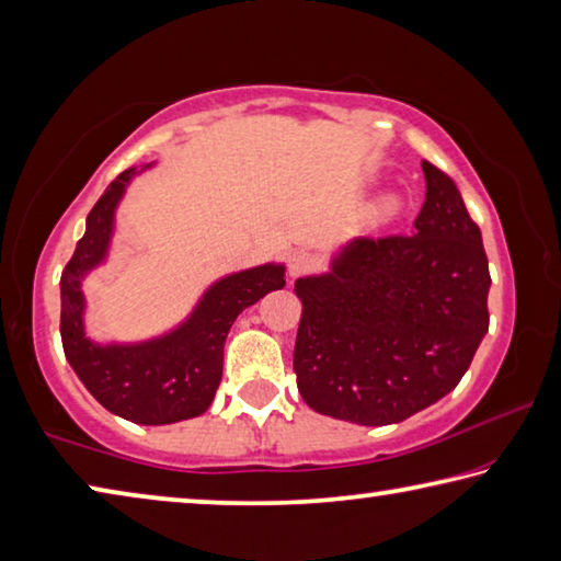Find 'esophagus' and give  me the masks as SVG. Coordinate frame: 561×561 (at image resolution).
Segmentation results:
<instances>
[{
    "label": "esophagus",
    "instance_id": "1",
    "mask_svg": "<svg viewBox=\"0 0 561 561\" xmlns=\"http://www.w3.org/2000/svg\"><path fill=\"white\" fill-rule=\"evenodd\" d=\"M317 270V257L314 254H309V252H294L291 257H289V277L291 279H297V277H301V274H309V272H314Z\"/></svg>",
    "mask_w": 561,
    "mask_h": 561
}]
</instances>
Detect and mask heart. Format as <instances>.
I'll list each match as a JSON object with an SVG mask.
<instances>
[{
	"instance_id": "obj_1",
	"label": "heart",
	"mask_w": 561,
	"mask_h": 561,
	"mask_svg": "<svg viewBox=\"0 0 561 561\" xmlns=\"http://www.w3.org/2000/svg\"><path fill=\"white\" fill-rule=\"evenodd\" d=\"M408 201L398 190H383L378 193L371 203L364 207V225L368 230H386V227L396 225L405 215Z\"/></svg>"
}]
</instances>
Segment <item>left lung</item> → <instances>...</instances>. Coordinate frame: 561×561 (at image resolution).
<instances>
[{"label":"left lung","instance_id":"8db88e82","mask_svg":"<svg viewBox=\"0 0 561 561\" xmlns=\"http://www.w3.org/2000/svg\"><path fill=\"white\" fill-rule=\"evenodd\" d=\"M411 234L348 240L294 282V371L304 403L358 425L401 423L448 396L490 327L480 227L455 180L423 160Z\"/></svg>","mask_w":561,"mask_h":561}]
</instances>
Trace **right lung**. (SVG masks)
<instances>
[{
  "mask_svg": "<svg viewBox=\"0 0 561 561\" xmlns=\"http://www.w3.org/2000/svg\"><path fill=\"white\" fill-rule=\"evenodd\" d=\"M156 163L133 165L113 180L87 217V232L61 272V344L73 374L113 415L138 425H168L203 415L222 378V351L234 319L284 287V262L230 272L207 284L175 327L138 341H99L87 331V282L108 262L116 213L133 178Z\"/></svg>",
  "mask_w": 561,
  "mask_h": 561,
  "instance_id": "obj_1",
  "label": "right lung"
}]
</instances>
